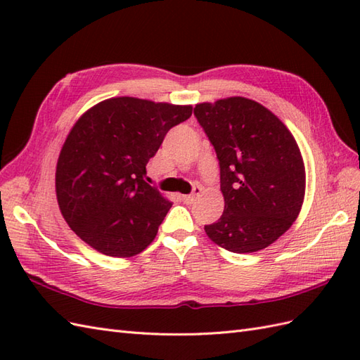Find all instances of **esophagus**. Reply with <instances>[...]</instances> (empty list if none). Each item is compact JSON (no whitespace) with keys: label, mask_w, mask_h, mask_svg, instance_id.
<instances>
[{"label":"esophagus","mask_w":360,"mask_h":360,"mask_svg":"<svg viewBox=\"0 0 360 360\" xmlns=\"http://www.w3.org/2000/svg\"><path fill=\"white\" fill-rule=\"evenodd\" d=\"M201 193H202V187L201 186H195L192 193H190V195H182V201L187 202V204H192Z\"/></svg>","instance_id":"obj_1"}]
</instances>
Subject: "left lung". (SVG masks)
I'll list each match as a JSON object with an SVG mask.
<instances>
[{
	"mask_svg": "<svg viewBox=\"0 0 360 360\" xmlns=\"http://www.w3.org/2000/svg\"><path fill=\"white\" fill-rule=\"evenodd\" d=\"M219 160L224 212L204 226L209 238L235 254L269 246L292 226L304 198L300 148L285 124L246 97L195 106Z\"/></svg>",
	"mask_w": 360,
	"mask_h": 360,
	"instance_id": "8db88e82",
	"label": "left lung"
}]
</instances>
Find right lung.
Instances as JSON below:
<instances>
[{
  "label": "right lung",
  "mask_w": 360,
  "mask_h": 360,
  "mask_svg": "<svg viewBox=\"0 0 360 360\" xmlns=\"http://www.w3.org/2000/svg\"><path fill=\"white\" fill-rule=\"evenodd\" d=\"M192 110L116 97L83 114L56 172L60 210L75 235L110 257H133L155 240L172 202L145 181V167Z\"/></svg>",
  "instance_id": "right-lung-1"
}]
</instances>
